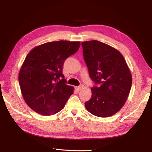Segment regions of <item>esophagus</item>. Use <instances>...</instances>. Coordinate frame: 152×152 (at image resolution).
<instances>
[{
	"mask_svg": "<svg viewBox=\"0 0 152 152\" xmlns=\"http://www.w3.org/2000/svg\"><path fill=\"white\" fill-rule=\"evenodd\" d=\"M83 87H84V86H83V85H80L79 86L75 87V89H76L77 91H80L82 89H83Z\"/></svg>",
	"mask_w": 152,
	"mask_h": 152,
	"instance_id": "1",
	"label": "esophagus"
}]
</instances>
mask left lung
Instances as JSON below:
<instances>
[{
  "label": "left lung",
  "mask_w": 152,
  "mask_h": 152,
  "mask_svg": "<svg viewBox=\"0 0 152 152\" xmlns=\"http://www.w3.org/2000/svg\"><path fill=\"white\" fill-rule=\"evenodd\" d=\"M84 59L91 79L99 86L91 88L92 96L85 103L95 116L108 117L126 103L132 85V75L122 54L98 40L82 42Z\"/></svg>",
  "instance_id": "1"
}]
</instances>
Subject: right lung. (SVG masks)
Listing matches in <instances>:
<instances>
[{"label":"right lung","mask_w":152,"mask_h":152,"mask_svg":"<svg viewBox=\"0 0 152 152\" xmlns=\"http://www.w3.org/2000/svg\"><path fill=\"white\" fill-rule=\"evenodd\" d=\"M80 45L79 41H54L38 45L27 54L18 80L23 98L34 112L49 116L65 107L74 88L65 84L63 66ZM59 77L62 79L58 81Z\"/></svg>","instance_id":"add662e5"}]
</instances>
